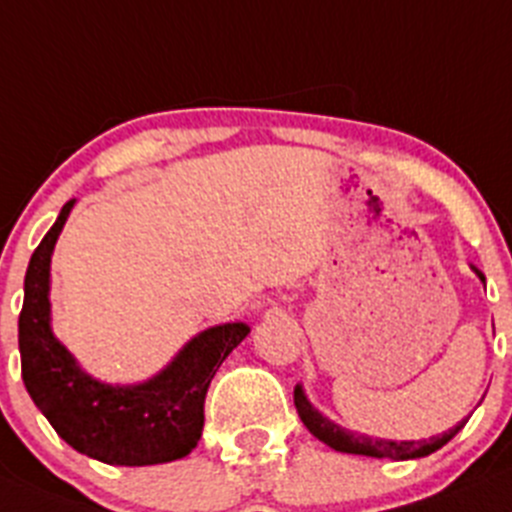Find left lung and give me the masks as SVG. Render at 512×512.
I'll return each mask as SVG.
<instances>
[{
  "instance_id": "left-lung-1",
  "label": "left lung",
  "mask_w": 512,
  "mask_h": 512,
  "mask_svg": "<svg viewBox=\"0 0 512 512\" xmlns=\"http://www.w3.org/2000/svg\"><path fill=\"white\" fill-rule=\"evenodd\" d=\"M478 276L483 279V274L478 271ZM485 281V279H483ZM294 405L296 412H299L301 422L309 427V432L314 437H319L321 442H326L329 447H334L337 452H349V455H369V457H389V460H415V457H425L430 452L440 450L442 445L452 440L457 432L465 427V420L460 425L452 427L450 432L445 435L430 437V440H420V442H392V440H372V437L364 435H354V432L339 430L334 422H329L326 417H321L314 407L309 405V399L304 397L301 387L296 384L294 389Z\"/></svg>"
}]
</instances>
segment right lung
I'll return each mask as SVG.
<instances>
[{"label": "right lung", "instance_id": "1", "mask_svg": "<svg viewBox=\"0 0 512 512\" xmlns=\"http://www.w3.org/2000/svg\"><path fill=\"white\" fill-rule=\"evenodd\" d=\"M75 201L34 248L19 311L22 379L34 405L77 452L107 465H158L186 457L203 432V402L223 359L246 339L248 326L223 324L198 334L145 384L110 387L80 372L50 329V259Z\"/></svg>", "mask_w": 512, "mask_h": 512}]
</instances>
